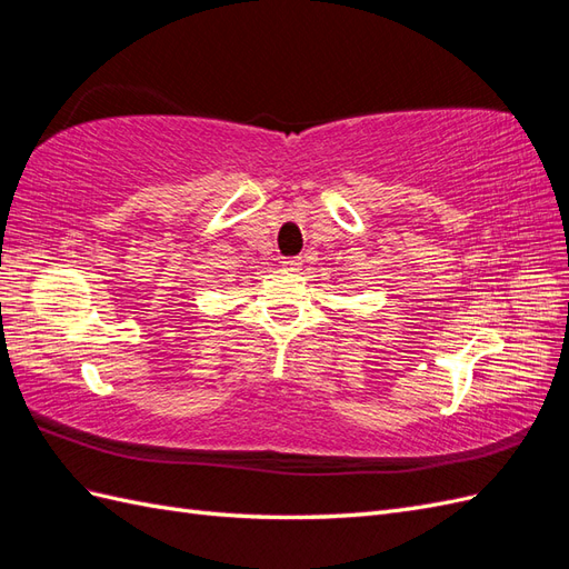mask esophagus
Instances as JSON below:
<instances>
[{
  "mask_svg": "<svg viewBox=\"0 0 569 569\" xmlns=\"http://www.w3.org/2000/svg\"><path fill=\"white\" fill-rule=\"evenodd\" d=\"M301 266H303L301 258H284V261H282V268H284V270H289V272H297V270H301Z\"/></svg>",
  "mask_w": 569,
  "mask_h": 569,
  "instance_id": "esophagus-1",
  "label": "esophagus"
}]
</instances>
